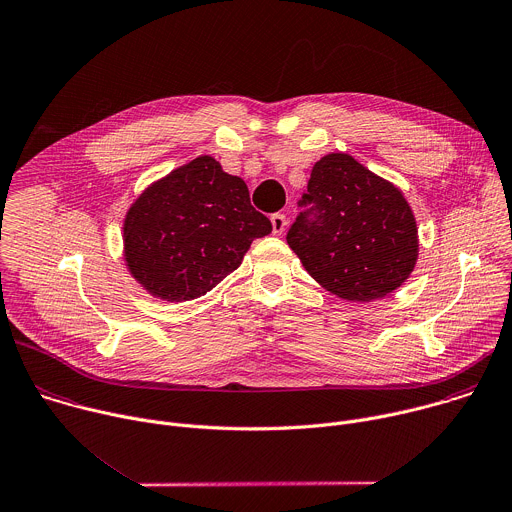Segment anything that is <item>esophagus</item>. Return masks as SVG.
Segmentation results:
<instances>
[{"label": "esophagus", "instance_id": "34e87169", "mask_svg": "<svg viewBox=\"0 0 512 512\" xmlns=\"http://www.w3.org/2000/svg\"><path fill=\"white\" fill-rule=\"evenodd\" d=\"M271 227H273V235H281L285 231V227H287L285 215H281V213L271 215Z\"/></svg>", "mask_w": 512, "mask_h": 512}]
</instances>
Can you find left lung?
Here are the masks:
<instances>
[{"label": "left lung", "mask_w": 512, "mask_h": 512, "mask_svg": "<svg viewBox=\"0 0 512 512\" xmlns=\"http://www.w3.org/2000/svg\"><path fill=\"white\" fill-rule=\"evenodd\" d=\"M287 245L305 271L348 301L398 289L418 259V229L402 191L354 156L325 154L313 164Z\"/></svg>", "instance_id": "left-lung-1"}]
</instances>
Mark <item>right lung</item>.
I'll list each match as a JSON object with an SVG mask.
<instances>
[{
    "mask_svg": "<svg viewBox=\"0 0 512 512\" xmlns=\"http://www.w3.org/2000/svg\"><path fill=\"white\" fill-rule=\"evenodd\" d=\"M271 233L243 179L199 156L152 183L124 219L130 275L154 297L189 301L233 273L251 243Z\"/></svg>",
    "mask_w": 512,
    "mask_h": 512,
    "instance_id": "1",
    "label": "right lung"
}]
</instances>
